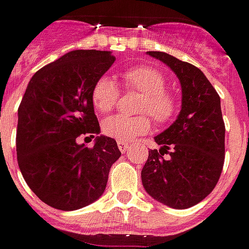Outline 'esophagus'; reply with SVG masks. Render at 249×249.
<instances>
[{
	"label": "esophagus",
	"mask_w": 249,
	"mask_h": 249,
	"mask_svg": "<svg viewBox=\"0 0 249 249\" xmlns=\"http://www.w3.org/2000/svg\"><path fill=\"white\" fill-rule=\"evenodd\" d=\"M117 146L118 148H120V151H121L123 154L126 153V151H128V148H129V144H128V143H125V142H120V140L117 142Z\"/></svg>",
	"instance_id": "1"
}]
</instances>
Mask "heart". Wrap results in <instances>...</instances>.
<instances>
[{"mask_svg": "<svg viewBox=\"0 0 249 249\" xmlns=\"http://www.w3.org/2000/svg\"><path fill=\"white\" fill-rule=\"evenodd\" d=\"M123 82L126 89L142 92L139 111L148 113L160 124H165L176 116L178 102L173 92L165 89L166 77L160 71L147 65L129 68L123 75ZM118 96L117 84L106 75L101 76L91 89V101L99 113L113 110L118 102ZM150 128L151 118L148 114L136 117L114 116L106 118L102 124L103 133L120 142H131L147 133Z\"/></svg>", "mask_w": 249, "mask_h": 249, "instance_id": "b5f03b06", "label": "heart"}]
</instances>
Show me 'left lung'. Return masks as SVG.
I'll use <instances>...</instances> for the list:
<instances>
[{
  "label": "left lung",
  "mask_w": 249,
  "mask_h": 249,
  "mask_svg": "<svg viewBox=\"0 0 249 249\" xmlns=\"http://www.w3.org/2000/svg\"><path fill=\"white\" fill-rule=\"evenodd\" d=\"M177 75L181 111L155 136L160 150L148 151L142 170L147 194L169 207L188 209L215 188L224 167L225 124L221 99L202 71L163 52H147ZM169 153V157H163Z\"/></svg>",
  "instance_id": "8db88e82"
}]
</instances>
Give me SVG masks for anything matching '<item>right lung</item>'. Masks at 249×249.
<instances>
[{"label": "right lung", "mask_w": 249, "mask_h": 249, "mask_svg": "<svg viewBox=\"0 0 249 249\" xmlns=\"http://www.w3.org/2000/svg\"><path fill=\"white\" fill-rule=\"evenodd\" d=\"M110 52L73 50L39 69L18 106L16 151L25 182L43 203L62 211L82 209L102 196L116 140L96 136L94 147L77 138L101 133L91 89L113 65Z\"/></svg>", "instance_id": "right-lung-1"}]
</instances>
